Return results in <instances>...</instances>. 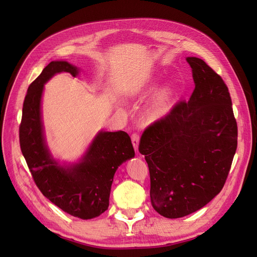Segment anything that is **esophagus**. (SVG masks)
<instances>
[{"instance_id":"obj_1","label":"esophagus","mask_w":257,"mask_h":257,"mask_svg":"<svg viewBox=\"0 0 257 257\" xmlns=\"http://www.w3.org/2000/svg\"><path fill=\"white\" fill-rule=\"evenodd\" d=\"M132 143H133L135 151H138V145H139V135L138 134L132 135Z\"/></svg>"}]
</instances>
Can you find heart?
<instances>
[{
  "label": "heart",
  "instance_id": "b5f03b06",
  "mask_svg": "<svg viewBox=\"0 0 257 257\" xmlns=\"http://www.w3.org/2000/svg\"><path fill=\"white\" fill-rule=\"evenodd\" d=\"M161 81L160 76H149L141 83V90L144 92H152L157 89ZM177 95V85L173 82L169 81L166 84L155 93V95L151 99V102L148 105L146 109L147 118L155 121L162 116H164L170 110V107L173 105L175 97Z\"/></svg>",
  "mask_w": 257,
  "mask_h": 257
}]
</instances>
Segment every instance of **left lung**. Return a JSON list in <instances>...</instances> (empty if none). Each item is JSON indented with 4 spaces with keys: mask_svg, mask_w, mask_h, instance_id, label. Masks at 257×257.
<instances>
[{
    "mask_svg": "<svg viewBox=\"0 0 257 257\" xmlns=\"http://www.w3.org/2000/svg\"><path fill=\"white\" fill-rule=\"evenodd\" d=\"M186 61L195 82L189 102L147 127L138 148L149 167L152 207L168 219L197 211L221 192L237 149L227 85L204 60Z\"/></svg>",
    "mask_w": 257,
    "mask_h": 257,
    "instance_id": "left-lung-1",
    "label": "left lung"
}]
</instances>
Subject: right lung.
<instances>
[{"instance_id":"add662e5","label":"right lung","mask_w":257,"mask_h":257,"mask_svg":"<svg viewBox=\"0 0 257 257\" xmlns=\"http://www.w3.org/2000/svg\"><path fill=\"white\" fill-rule=\"evenodd\" d=\"M62 72L76 77L79 68L66 61H52L30 84L19 127L20 148L43 195L64 212L90 220L108 209L116 169L134 158L135 151L125 132L100 131L78 163L61 165L52 158L45 142L41 104L44 84Z\"/></svg>"}]
</instances>
